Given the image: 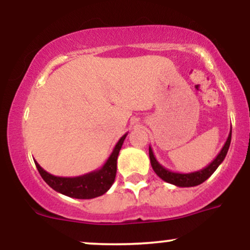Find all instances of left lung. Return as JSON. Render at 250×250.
<instances>
[{
    "mask_svg": "<svg viewBox=\"0 0 250 250\" xmlns=\"http://www.w3.org/2000/svg\"><path fill=\"white\" fill-rule=\"evenodd\" d=\"M231 141V130L229 131L228 139L223 146L222 149L220 150V153L217 154V156L211 161L207 167H205L201 170L197 171H191V173H176V171H171L169 169L165 168L163 166L156 160L155 155L153 153V149L149 147V157H150V163L151 167H153L154 171L156 173L157 176L160 179H162L166 182L171 183V185L176 186V187H195V186H199L202 182H205L206 180L209 179L211 176V174L216 170L217 167L223 162L227 153H228L229 146H230Z\"/></svg>",
    "mask_w": 250,
    "mask_h": 250,
    "instance_id": "left-lung-1",
    "label": "left lung"
}]
</instances>
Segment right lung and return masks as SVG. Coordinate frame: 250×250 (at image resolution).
Returning <instances> with one entry per match:
<instances>
[{
  "label": "right lung",
  "instance_id": "obj_1",
  "mask_svg": "<svg viewBox=\"0 0 250 250\" xmlns=\"http://www.w3.org/2000/svg\"><path fill=\"white\" fill-rule=\"evenodd\" d=\"M127 134H125L111 151L110 156L105 161L104 165L97 170L81 175L75 177H62L55 176L45 171L41 166L35 161L36 168L39 170L42 179L45 181L49 187H51L57 193H61L65 196L74 197V199L89 200L94 197L101 196L110 189L116 176L117 169V156L123 145Z\"/></svg>",
  "mask_w": 250,
  "mask_h": 250
}]
</instances>
